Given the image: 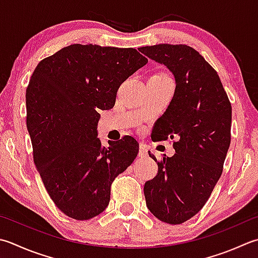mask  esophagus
<instances>
[{
  "label": "esophagus",
  "mask_w": 258,
  "mask_h": 258,
  "mask_svg": "<svg viewBox=\"0 0 258 258\" xmlns=\"http://www.w3.org/2000/svg\"><path fill=\"white\" fill-rule=\"evenodd\" d=\"M139 156L141 159H145L148 156V150L144 145H140V151H139Z\"/></svg>",
  "instance_id": "obj_1"
}]
</instances>
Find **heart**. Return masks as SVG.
I'll use <instances>...</instances> for the list:
<instances>
[{
	"mask_svg": "<svg viewBox=\"0 0 258 258\" xmlns=\"http://www.w3.org/2000/svg\"><path fill=\"white\" fill-rule=\"evenodd\" d=\"M161 76H165V75H161Z\"/></svg>",
	"mask_w": 258,
	"mask_h": 258,
	"instance_id": "b5f03b06",
	"label": "heart"
}]
</instances>
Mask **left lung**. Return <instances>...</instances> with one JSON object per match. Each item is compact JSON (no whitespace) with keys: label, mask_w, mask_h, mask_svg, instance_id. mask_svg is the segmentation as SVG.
Masks as SVG:
<instances>
[{"label":"left lung","mask_w":258,"mask_h":258,"mask_svg":"<svg viewBox=\"0 0 258 258\" xmlns=\"http://www.w3.org/2000/svg\"><path fill=\"white\" fill-rule=\"evenodd\" d=\"M163 63L175 78L169 107L156 120L152 140L173 141V156L163 155L158 174L144 184L146 206L156 218L179 225L208 201L223 173L230 145L231 104L216 70L185 44H156L139 49Z\"/></svg>","instance_id":"1"}]
</instances>
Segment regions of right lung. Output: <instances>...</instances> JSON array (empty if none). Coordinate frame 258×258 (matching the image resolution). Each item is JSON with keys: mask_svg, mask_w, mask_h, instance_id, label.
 Segmentation results:
<instances>
[{"mask_svg": "<svg viewBox=\"0 0 258 258\" xmlns=\"http://www.w3.org/2000/svg\"><path fill=\"white\" fill-rule=\"evenodd\" d=\"M148 62L133 48L72 44L42 59L25 93L33 161L54 205L76 220L102 214L116 176L139 143L126 135L103 148L98 110L114 107L119 86Z\"/></svg>", "mask_w": 258, "mask_h": 258, "instance_id": "add662e5", "label": "right lung"}]
</instances>
